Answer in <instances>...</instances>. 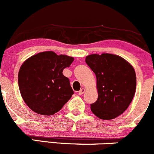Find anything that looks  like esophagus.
Listing matches in <instances>:
<instances>
[{"label": "esophagus", "mask_w": 154, "mask_h": 154, "mask_svg": "<svg viewBox=\"0 0 154 154\" xmlns=\"http://www.w3.org/2000/svg\"><path fill=\"white\" fill-rule=\"evenodd\" d=\"M85 88H82V89H80V90L79 91V95L83 94L85 93Z\"/></svg>", "instance_id": "34e87169"}]
</instances>
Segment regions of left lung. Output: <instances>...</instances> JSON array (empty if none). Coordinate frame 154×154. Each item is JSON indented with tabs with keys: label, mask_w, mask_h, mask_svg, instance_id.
<instances>
[{
	"label": "left lung",
	"mask_w": 154,
	"mask_h": 154,
	"mask_svg": "<svg viewBox=\"0 0 154 154\" xmlns=\"http://www.w3.org/2000/svg\"><path fill=\"white\" fill-rule=\"evenodd\" d=\"M85 62L97 78L98 97L91 104L92 112L101 119H115L128 107L136 90L133 67L121 57L91 54Z\"/></svg>",
	"instance_id": "1"
}]
</instances>
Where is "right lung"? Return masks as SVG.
Here are the masks:
<instances>
[{"label": "right lung", "mask_w": 154, "mask_h": 154, "mask_svg": "<svg viewBox=\"0 0 154 154\" xmlns=\"http://www.w3.org/2000/svg\"><path fill=\"white\" fill-rule=\"evenodd\" d=\"M74 59L53 51L39 53L25 61L18 75L20 91L32 111L51 116L62 109L74 94L63 70Z\"/></svg>", "instance_id": "add662e5"}]
</instances>
